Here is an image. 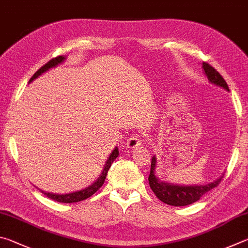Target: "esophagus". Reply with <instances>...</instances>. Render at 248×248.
<instances>
[{
	"label": "esophagus",
	"mask_w": 248,
	"mask_h": 248,
	"mask_svg": "<svg viewBox=\"0 0 248 248\" xmlns=\"http://www.w3.org/2000/svg\"><path fill=\"white\" fill-rule=\"evenodd\" d=\"M140 142H141L140 136L138 135V134H134V135L128 137V140L126 141V147L129 149L137 148V147L140 145Z\"/></svg>",
	"instance_id": "obj_1"
}]
</instances>
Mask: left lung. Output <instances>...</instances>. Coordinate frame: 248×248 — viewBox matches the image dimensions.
Segmentation results:
<instances>
[{
  "label": "left lung",
  "mask_w": 248,
  "mask_h": 248,
  "mask_svg": "<svg viewBox=\"0 0 248 248\" xmlns=\"http://www.w3.org/2000/svg\"><path fill=\"white\" fill-rule=\"evenodd\" d=\"M202 68L205 71L208 80L214 85L222 87V88L229 91L228 84L223 79V77L211 65L203 62ZM155 166H157V158L154 155L153 159H151L150 174L148 177L150 188L153 189V192L160 201L167 203V205L175 207L187 206L190 203L196 202L206 193L217 187L224 175L222 174L218 180L205 185H177L160 181L159 177L155 175Z\"/></svg>",
  "instance_id": "1"
}]
</instances>
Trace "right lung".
Listing matches in <instances>:
<instances>
[{
  "label": "right lung",
  "instance_id": "right-lung-1",
  "mask_svg": "<svg viewBox=\"0 0 248 248\" xmlns=\"http://www.w3.org/2000/svg\"><path fill=\"white\" fill-rule=\"evenodd\" d=\"M65 60V56H56V58L52 59L51 61H49L46 65H43V66L34 73V75L30 78L29 82H31L33 79H36L37 77H39L41 75L42 73L46 72L47 69H50L52 67H55L56 65L61 64L62 62H64ZM117 155H119V149H117V147H115L114 150L112 151L110 157L108 158L106 164H104V168L101 172V174L98 177V180L94 182L93 184H91L88 187H86L81 190H78V192H73V193H68V194H53V193H47V192H43L41 190V193L43 195H46L47 198L52 199V201H55V202H65V203H72V202H81V201H85V199L89 198L90 196H93V195L97 192V190L101 187L103 185L104 181H106V177L108 174V169H110L111 164L113 163V161L117 158Z\"/></svg>",
  "mask_w": 248,
  "mask_h": 248
}]
</instances>
